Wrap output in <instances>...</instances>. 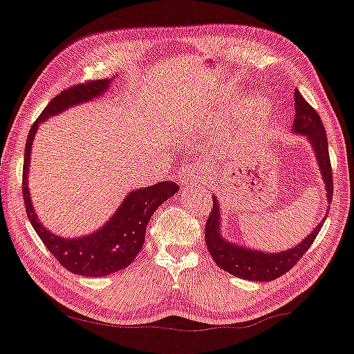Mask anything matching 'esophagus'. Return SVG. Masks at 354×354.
Wrapping results in <instances>:
<instances>
[{
	"instance_id": "obj_1",
	"label": "esophagus",
	"mask_w": 354,
	"mask_h": 354,
	"mask_svg": "<svg viewBox=\"0 0 354 354\" xmlns=\"http://www.w3.org/2000/svg\"><path fill=\"white\" fill-rule=\"evenodd\" d=\"M193 181H195V175H193V171H190V167H189V170H184L181 173V183L187 185Z\"/></svg>"
}]
</instances>
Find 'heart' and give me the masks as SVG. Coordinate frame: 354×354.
Returning <instances> with one entry per match:
<instances>
[{
    "label": "heart",
    "instance_id": "heart-1",
    "mask_svg": "<svg viewBox=\"0 0 354 354\" xmlns=\"http://www.w3.org/2000/svg\"><path fill=\"white\" fill-rule=\"evenodd\" d=\"M270 115H272V109H270L267 100L262 98V96L254 95L245 100V102L242 104V124L239 133L236 135V141L250 140L256 131L268 121ZM212 120L214 126H221L225 116L218 113Z\"/></svg>",
    "mask_w": 354,
    "mask_h": 354
}]
</instances>
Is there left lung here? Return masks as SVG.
Returning a JSON list of instances; mask_svg holds the SVG:
<instances>
[{"label":"left lung","instance_id":"8db88e82","mask_svg":"<svg viewBox=\"0 0 354 354\" xmlns=\"http://www.w3.org/2000/svg\"><path fill=\"white\" fill-rule=\"evenodd\" d=\"M295 113L292 131L295 135L306 138L310 147L313 149L317 169L321 171L325 187V198L330 204L333 199V176H331L327 133H325L319 115L304 100L297 88L295 90ZM328 209L330 207L327 205L325 216L319 221V224L292 248L279 252H262L258 248L238 244V242H230L224 236L223 228H221L223 227L221 204L218 196L213 195V210L205 224V244L216 266L225 270L227 273L247 281L270 282L286 274L308 250L327 219Z\"/></svg>","mask_w":354,"mask_h":354}]
</instances>
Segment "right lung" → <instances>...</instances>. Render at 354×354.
Here are the masks:
<instances>
[{
  "mask_svg": "<svg viewBox=\"0 0 354 354\" xmlns=\"http://www.w3.org/2000/svg\"><path fill=\"white\" fill-rule=\"evenodd\" d=\"M112 80L90 81L87 84L75 86L64 90L48 102V106L33 124L26 141L24 169H23V193L26 212L32 227L35 228L47 250L50 252L59 264L68 272L87 278H100L129 267L144 245L145 228H147L151 214L173 195H176L179 187L173 181H161L149 187H140L130 190L121 201L116 212L106 221V224L95 232L78 238L58 236L46 228L33 209L30 189L27 178L32 161L33 140L38 127L48 118L57 116L67 109L80 106L100 98L112 86Z\"/></svg>",
  "mask_w": 354,
  "mask_h": 354,
  "instance_id": "obj_1",
  "label": "right lung"
}]
</instances>
